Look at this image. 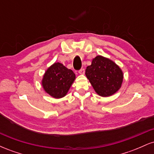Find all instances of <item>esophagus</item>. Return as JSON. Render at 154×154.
<instances>
[{
    "instance_id": "obj_1",
    "label": "esophagus",
    "mask_w": 154,
    "mask_h": 154,
    "mask_svg": "<svg viewBox=\"0 0 154 154\" xmlns=\"http://www.w3.org/2000/svg\"><path fill=\"white\" fill-rule=\"evenodd\" d=\"M79 75H84V74H85V69H81L79 71Z\"/></svg>"
}]
</instances>
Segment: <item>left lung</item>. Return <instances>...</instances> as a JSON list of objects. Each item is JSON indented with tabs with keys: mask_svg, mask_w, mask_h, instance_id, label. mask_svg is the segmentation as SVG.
<instances>
[{
	"mask_svg": "<svg viewBox=\"0 0 154 154\" xmlns=\"http://www.w3.org/2000/svg\"><path fill=\"white\" fill-rule=\"evenodd\" d=\"M85 75L98 95L109 97L121 88L123 72L117 64L109 59L97 56L87 66Z\"/></svg>",
	"mask_w": 154,
	"mask_h": 154,
	"instance_id": "obj_1",
	"label": "left lung"
}]
</instances>
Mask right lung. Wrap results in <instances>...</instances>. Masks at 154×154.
<instances>
[{"label": "right lung", "instance_id": "obj_1", "mask_svg": "<svg viewBox=\"0 0 154 154\" xmlns=\"http://www.w3.org/2000/svg\"><path fill=\"white\" fill-rule=\"evenodd\" d=\"M75 74L62 63H54L44 74L42 85L48 94L55 98L64 97L75 79Z\"/></svg>", "mask_w": 154, "mask_h": 154}]
</instances>
